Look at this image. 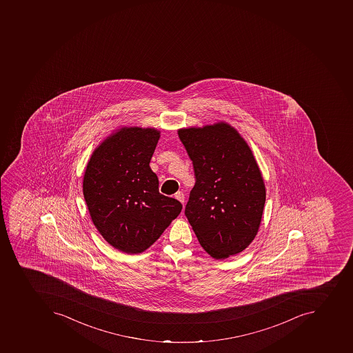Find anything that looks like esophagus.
I'll list each match as a JSON object with an SVG mask.
<instances>
[{"instance_id": "34e87169", "label": "esophagus", "mask_w": 353, "mask_h": 353, "mask_svg": "<svg viewBox=\"0 0 353 353\" xmlns=\"http://www.w3.org/2000/svg\"><path fill=\"white\" fill-rule=\"evenodd\" d=\"M174 197L176 200L180 201V202L184 205V194L182 192H176L174 194Z\"/></svg>"}]
</instances>
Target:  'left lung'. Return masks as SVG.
Here are the masks:
<instances>
[{
	"mask_svg": "<svg viewBox=\"0 0 353 353\" xmlns=\"http://www.w3.org/2000/svg\"><path fill=\"white\" fill-rule=\"evenodd\" d=\"M178 134L194 169L185 216L201 246L215 259L241 253L257 235L266 201L253 152L226 123Z\"/></svg>",
	"mask_w": 353,
	"mask_h": 353,
	"instance_id": "1",
	"label": "left lung"
}]
</instances>
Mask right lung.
<instances>
[{
  "instance_id": "obj_1",
  "label": "right lung",
  "mask_w": 353,
  "mask_h": 353,
  "mask_svg": "<svg viewBox=\"0 0 353 353\" xmlns=\"http://www.w3.org/2000/svg\"><path fill=\"white\" fill-rule=\"evenodd\" d=\"M160 138L154 128L123 127L92 152L83 192L92 223L116 250L139 254L178 217L182 204L159 192L151 170Z\"/></svg>"
}]
</instances>
